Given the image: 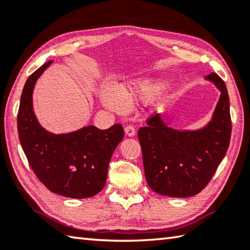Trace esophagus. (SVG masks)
I'll use <instances>...</instances> for the list:
<instances>
[{
  "label": "esophagus",
  "instance_id": "1",
  "mask_svg": "<svg viewBox=\"0 0 250 250\" xmlns=\"http://www.w3.org/2000/svg\"><path fill=\"white\" fill-rule=\"evenodd\" d=\"M125 132L128 136H133L135 134V128L132 125H125Z\"/></svg>",
  "mask_w": 250,
  "mask_h": 250
}]
</instances>
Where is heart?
Instances as JSON below:
<instances>
[{
	"mask_svg": "<svg viewBox=\"0 0 250 250\" xmlns=\"http://www.w3.org/2000/svg\"><path fill=\"white\" fill-rule=\"evenodd\" d=\"M157 85L151 82H143L140 83L134 89H116L114 86L106 85L102 92V97L105 104L115 110H122L125 108V104L130 102L135 93H141V94H149L154 92Z\"/></svg>",
	"mask_w": 250,
	"mask_h": 250,
	"instance_id": "obj_1",
	"label": "heart"
}]
</instances>
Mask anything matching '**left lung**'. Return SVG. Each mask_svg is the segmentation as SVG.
I'll use <instances>...</instances> for the list:
<instances>
[{"mask_svg":"<svg viewBox=\"0 0 250 250\" xmlns=\"http://www.w3.org/2000/svg\"><path fill=\"white\" fill-rule=\"evenodd\" d=\"M206 79L221 91L212 120L202 130L168 128L156 114L139 129L146 182L154 192L171 197H189L206 188L229 148L232 122L224 81L216 72Z\"/></svg>","mask_w":250,"mask_h":250,"instance_id":"8db88e82","label":"left lung"}]
</instances>
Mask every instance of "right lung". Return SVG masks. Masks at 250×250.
Segmentation results:
<instances>
[{
    "label": "right lung",
    "instance_id": "obj_1",
    "mask_svg": "<svg viewBox=\"0 0 250 250\" xmlns=\"http://www.w3.org/2000/svg\"><path fill=\"white\" fill-rule=\"evenodd\" d=\"M47 62L24 83L17 115L18 135L28 163L40 182L53 193L86 198L105 187L109 160L125 131L120 124L101 130L87 125L68 134L44 130L32 110V91Z\"/></svg>",
    "mask_w": 250,
    "mask_h": 250
}]
</instances>
